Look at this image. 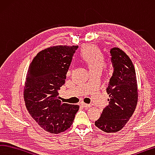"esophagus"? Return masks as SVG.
I'll return each instance as SVG.
<instances>
[{
	"label": "esophagus",
	"mask_w": 155,
	"mask_h": 155,
	"mask_svg": "<svg viewBox=\"0 0 155 155\" xmlns=\"http://www.w3.org/2000/svg\"><path fill=\"white\" fill-rule=\"evenodd\" d=\"M81 105H82V107H85V108H88V107H90L91 106V105H89V104H84V103H82V104H81Z\"/></svg>",
	"instance_id": "1"
}]
</instances>
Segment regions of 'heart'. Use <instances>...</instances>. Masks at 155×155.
<instances>
[{"mask_svg":"<svg viewBox=\"0 0 155 155\" xmlns=\"http://www.w3.org/2000/svg\"><path fill=\"white\" fill-rule=\"evenodd\" d=\"M80 58L87 65L90 72L101 71L105 64V58L102 51L94 45H85L80 52Z\"/></svg>","mask_w":155,"mask_h":155,"instance_id":"heart-1","label":"heart"}]
</instances>
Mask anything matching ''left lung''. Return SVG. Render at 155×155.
<instances>
[{
    "mask_svg": "<svg viewBox=\"0 0 155 155\" xmlns=\"http://www.w3.org/2000/svg\"><path fill=\"white\" fill-rule=\"evenodd\" d=\"M114 72L106 89L109 105L95 126L101 131L117 133L125 126L136 108L138 99L136 73L129 56L118 48L110 50Z\"/></svg>",
    "mask_w": 155,
    "mask_h": 155,
    "instance_id": "8db88e82",
    "label": "left lung"
}]
</instances>
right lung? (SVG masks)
Instances as JSON below:
<instances>
[{"mask_svg":"<svg viewBox=\"0 0 155 155\" xmlns=\"http://www.w3.org/2000/svg\"><path fill=\"white\" fill-rule=\"evenodd\" d=\"M78 45L52 46L39 51L27 71L24 99L31 117L45 131L58 134L70 128L80 106L62 103L58 91Z\"/></svg>","mask_w":155,"mask_h":155,"instance_id":"right-lung-1","label":"right lung"}]
</instances>
